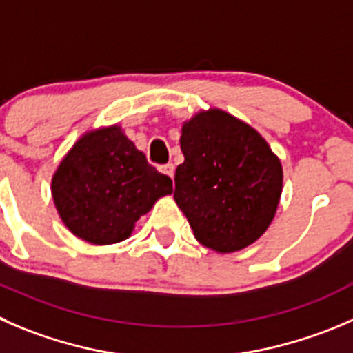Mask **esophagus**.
Returning <instances> with one entry per match:
<instances>
[{"instance_id": "esophagus-1", "label": "esophagus", "mask_w": 353, "mask_h": 353, "mask_svg": "<svg viewBox=\"0 0 353 353\" xmlns=\"http://www.w3.org/2000/svg\"><path fill=\"white\" fill-rule=\"evenodd\" d=\"M161 171H163L166 176H170V179H173V176H174V166H173V164H164V166L161 168Z\"/></svg>"}]
</instances>
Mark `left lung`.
Returning <instances> with one entry per match:
<instances>
[{"label":"left lung","mask_w":353,"mask_h":353,"mask_svg":"<svg viewBox=\"0 0 353 353\" xmlns=\"http://www.w3.org/2000/svg\"><path fill=\"white\" fill-rule=\"evenodd\" d=\"M185 161L174 201L203 246L234 253L268 229L283 192V166L263 137L225 110L196 114L182 126Z\"/></svg>","instance_id":"1"}]
</instances>
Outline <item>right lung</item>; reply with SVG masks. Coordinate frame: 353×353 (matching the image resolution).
<instances>
[{
  "instance_id": "1",
  "label": "right lung",
  "mask_w": 353,
  "mask_h": 353,
  "mask_svg": "<svg viewBox=\"0 0 353 353\" xmlns=\"http://www.w3.org/2000/svg\"><path fill=\"white\" fill-rule=\"evenodd\" d=\"M171 192L170 176L150 166L117 124L85 133L52 179L53 203L67 229L99 246L128 239L137 220Z\"/></svg>"
}]
</instances>
